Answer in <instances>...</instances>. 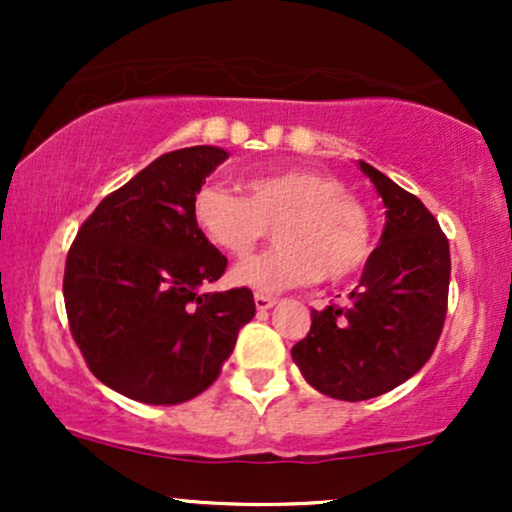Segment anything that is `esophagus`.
<instances>
[{
	"mask_svg": "<svg viewBox=\"0 0 512 512\" xmlns=\"http://www.w3.org/2000/svg\"><path fill=\"white\" fill-rule=\"evenodd\" d=\"M276 305L274 296H264V293H255V308L257 310H269Z\"/></svg>",
	"mask_w": 512,
	"mask_h": 512,
	"instance_id": "34e87169",
	"label": "esophagus"
}]
</instances>
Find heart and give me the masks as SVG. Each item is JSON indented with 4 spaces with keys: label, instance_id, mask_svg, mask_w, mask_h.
<instances>
[{
    "label": "heart",
    "instance_id": "obj_1",
    "mask_svg": "<svg viewBox=\"0 0 512 512\" xmlns=\"http://www.w3.org/2000/svg\"><path fill=\"white\" fill-rule=\"evenodd\" d=\"M245 192L202 187L192 216L209 243L245 260L274 226L276 243L240 264L233 281L255 291H284L317 279L342 281L356 274L373 252V219L342 180L308 168L252 175Z\"/></svg>",
    "mask_w": 512,
    "mask_h": 512
}]
</instances>
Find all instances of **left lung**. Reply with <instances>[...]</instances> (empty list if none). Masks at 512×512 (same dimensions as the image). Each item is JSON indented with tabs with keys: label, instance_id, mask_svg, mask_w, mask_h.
<instances>
[{
	"label": "left lung",
	"instance_id": "obj_1",
	"mask_svg": "<svg viewBox=\"0 0 512 512\" xmlns=\"http://www.w3.org/2000/svg\"><path fill=\"white\" fill-rule=\"evenodd\" d=\"M385 202V231L346 303L313 310L291 349L322 395L361 402L395 390L436 349L448 313L450 245L419 197L358 161Z\"/></svg>",
	"mask_w": 512,
	"mask_h": 512
}]
</instances>
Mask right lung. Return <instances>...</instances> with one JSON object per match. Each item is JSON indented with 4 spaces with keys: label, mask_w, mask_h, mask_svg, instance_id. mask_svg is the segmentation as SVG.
Instances as JSON below:
<instances>
[{
    "label": "right lung",
    "mask_w": 512,
    "mask_h": 512,
    "mask_svg": "<svg viewBox=\"0 0 512 512\" xmlns=\"http://www.w3.org/2000/svg\"><path fill=\"white\" fill-rule=\"evenodd\" d=\"M219 146L158 156L84 221L64 264V308L88 370L144 404H180L219 378L250 289L204 293L228 260L199 231L192 204Z\"/></svg>",
    "instance_id": "right-lung-1"
}]
</instances>
